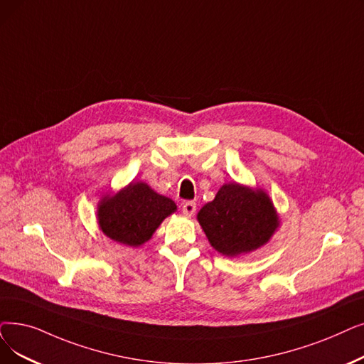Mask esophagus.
Listing matches in <instances>:
<instances>
[{
	"label": "esophagus",
	"mask_w": 364,
	"mask_h": 364,
	"mask_svg": "<svg viewBox=\"0 0 364 364\" xmlns=\"http://www.w3.org/2000/svg\"><path fill=\"white\" fill-rule=\"evenodd\" d=\"M183 214L187 215V217H192L196 211V203L193 200H187L183 203Z\"/></svg>",
	"instance_id": "1"
}]
</instances>
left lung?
<instances>
[{
	"instance_id": "obj_1",
	"label": "left lung",
	"mask_w": 364,
	"mask_h": 364,
	"mask_svg": "<svg viewBox=\"0 0 364 364\" xmlns=\"http://www.w3.org/2000/svg\"><path fill=\"white\" fill-rule=\"evenodd\" d=\"M211 247L226 257H240L271 241L279 215L266 191L230 181L196 215Z\"/></svg>"
}]
</instances>
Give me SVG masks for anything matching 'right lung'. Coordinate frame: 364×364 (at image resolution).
Here are the masks:
<instances>
[{
  "label": "right lung",
  "mask_w": 364,
  "mask_h": 364,
  "mask_svg": "<svg viewBox=\"0 0 364 364\" xmlns=\"http://www.w3.org/2000/svg\"><path fill=\"white\" fill-rule=\"evenodd\" d=\"M177 211L172 199L157 193L144 181H131L98 202L97 220L107 238L126 247H141L151 240L162 221Z\"/></svg>",
  "instance_id": "add662e5"
}]
</instances>
